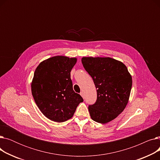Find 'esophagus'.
<instances>
[{
    "label": "esophagus",
    "instance_id": "obj_1",
    "mask_svg": "<svg viewBox=\"0 0 160 160\" xmlns=\"http://www.w3.org/2000/svg\"><path fill=\"white\" fill-rule=\"evenodd\" d=\"M80 95H81L83 98H84V93H83V91H81V92H80Z\"/></svg>",
    "mask_w": 160,
    "mask_h": 160
}]
</instances>
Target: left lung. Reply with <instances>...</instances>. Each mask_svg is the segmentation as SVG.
I'll list each match as a JSON object with an SVG mask.
<instances>
[{
  "instance_id": "left-lung-1",
  "label": "left lung",
  "mask_w": 160,
  "mask_h": 160,
  "mask_svg": "<svg viewBox=\"0 0 160 160\" xmlns=\"http://www.w3.org/2000/svg\"><path fill=\"white\" fill-rule=\"evenodd\" d=\"M82 63L97 89L96 102L88 106L91 119L102 124L113 120L130 97L132 79L127 67L111 58L83 57Z\"/></svg>"
}]
</instances>
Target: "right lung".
<instances>
[{"mask_svg": "<svg viewBox=\"0 0 160 160\" xmlns=\"http://www.w3.org/2000/svg\"><path fill=\"white\" fill-rule=\"evenodd\" d=\"M77 58L54 56L42 62L32 82V94L46 117L62 122L71 119L82 97L72 89L71 71Z\"/></svg>", "mask_w": 160, "mask_h": 160, "instance_id": "add662e5", "label": "right lung"}]
</instances>
